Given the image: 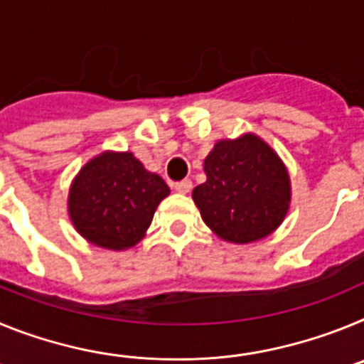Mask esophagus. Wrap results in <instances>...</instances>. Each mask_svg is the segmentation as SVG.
Segmentation results:
<instances>
[{
    "mask_svg": "<svg viewBox=\"0 0 364 364\" xmlns=\"http://www.w3.org/2000/svg\"><path fill=\"white\" fill-rule=\"evenodd\" d=\"M173 188H175V191H178V193H182V195H186V193L191 191L193 184H191V180L184 178V180H180V182H175V184H173Z\"/></svg>",
    "mask_w": 364,
    "mask_h": 364,
    "instance_id": "esophagus-1",
    "label": "esophagus"
}]
</instances>
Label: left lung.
<instances>
[{"instance_id": "left-lung-1", "label": "left lung", "mask_w": 364, "mask_h": 364, "mask_svg": "<svg viewBox=\"0 0 364 364\" xmlns=\"http://www.w3.org/2000/svg\"><path fill=\"white\" fill-rule=\"evenodd\" d=\"M204 173L205 182L193 189V202L205 226L226 242L266 239L290 211V173L255 133L218 140L205 156Z\"/></svg>"}]
</instances>
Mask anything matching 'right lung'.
I'll return each instance as SVG.
<instances>
[{
	"label": "right lung",
	"instance_id": "obj_1",
	"mask_svg": "<svg viewBox=\"0 0 364 364\" xmlns=\"http://www.w3.org/2000/svg\"><path fill=\"white\" fill-rule=\"evenodd\" d=\"M169 188L131 151H104L74 176L67 211L74 230L92 246L124 252L146 237Z\"/></svg>",
	"mask_w": 364,
	"mask_h": 364
}]
</instances>
